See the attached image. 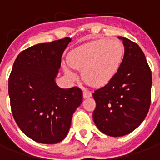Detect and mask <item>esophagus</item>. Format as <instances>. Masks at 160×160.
I'll use <instances>...</instances> for the list:
<instances>
[{
    "mask_svg": "<svg viewBox=\"0 0 160 160\" xmlns=\"http://www.w3.org/2000/svg\"><path fill=\"white\" fill-rule=\"evenodd\" d=\"M90 97H92V92H91L90 91L84 90V92H83L84 98H90Z\"/></svg>",
    "mask_w": 160,
    "mask_h": 160,
    "instance_id": "esophagus-1",
    "label": "esophagus"
}]
</instances>
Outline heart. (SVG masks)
Masks as SVG:
<instances>
[{
    "mask_svg": "<svg viewBox=\"0 0 160 160\" xmlns=\"http://www.w3.org/2000/svg\"><path fill=\"white\" fill-rule=\"evenodd\" d=\"M123 54V44L119 40H94L73 49L68 56V62L71 68L81 70L85 82L92 87H102L118 73ZM64 71L70 78H75L68 67L64 66Z\"/></svg>",
    "mask_w": 160,
    "mask_h": 160,
    "instance_id": "heart-1",
    "label": "heart"
}]
</instances>
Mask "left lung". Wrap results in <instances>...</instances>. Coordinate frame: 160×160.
<instances>
[{
  "instance_id": "1",
  "label": "left lung",
  "mask_w": 160,
  "mask_h": 160,
  "mask_svg": "<svg viewBox=\"0 0 160 160\" xmlns=\"http://www.w3.org/2000/svg\"><path fill=\"white\" fill-rule=\"evenodd\" d=\"M122 40L124 56L118 73L92 93V118L98 128L112 137L134 131L147 117L151 104L152 72L144 53L131 40Z\"/></svg>"
}]
</instances>
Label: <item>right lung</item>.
I'll return each mask as SVG.
<instances>
[{
    "instance_id": "add662e5",
    "label": "right lung",
    "mask_w": 160,
    "mask_h": 160,
    "mask_svg": "<svg viewBox=\"0 0 160 160\" xmlns=\"http://www.w3.org/2000/svg\"><path fill=\"white\" fill-rule=\"evenodd\" d=\"M71 38L44 42L17 56L8 79L12 116L24 134L42 144H56L66 137L73 112L83 99L74 87L60 88L56 77Z\"/></svg>"
}]
</instances>
